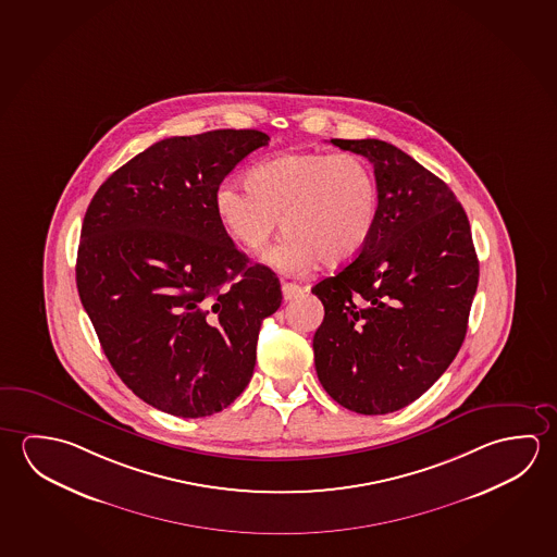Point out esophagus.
Here are the masks:
<instances>
[{
    "instance_id": "34e87169",
    "label": "esophagus",
    "mask_w": 557,
    "mask_h": 557,
    "mask_svg": "<svg viewBox=\"0 0 557 557\" xmlns=\"http://www.w3.org/2000/svg\"><path fill=\"white\" fill-rule=\"evenodd\" d=\"M283 299L285 301H292V299H297L299 295L305 293V287L301 285H297V283H283L282 285Z\"/></svg>"
}]
</instances>
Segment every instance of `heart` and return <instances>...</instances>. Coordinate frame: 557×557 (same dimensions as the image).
<instances>
[{
    "label": "heart",
    "mask_w": 557,
    "mask_h": 557,
    "mask_svg": "<svg viewBox=\"0 0 557 557\" xmlns=\"http://www.w3.org/2000/svg\"><path fill=\"white\" fill-rule=\"evenodd\" d=\"M245 186L221 184L213 210L231 240L255 252L285 231L265 252L268 264L299 275L322 262L346 264L373 235L381 194L373 166L359 156L301 151L255 164Z\"/></svg>",
    "instance_id": "heart-1"
}]
</instances>
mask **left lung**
<instances>
[{
    "mask_svg": "<svg viewBox=\"0 0 557 557\" xmlns=\"http://www.w3.org/2000/svg\"><path fill=\"white\" fill-rule=\"evenodd\" d=\"M373 163L381 208L356 260L312 293L324 305L312 349L324 391L347 410L408 406L453 363L478 289V256L456 196L381 139H332Z\"/></svg>",
    "mask_w": 557,
    "mask_h": 557,
    "instance_id": "8db88e82",
    "label": "left lung"
}]
</instances>
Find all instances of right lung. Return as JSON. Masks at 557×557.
I'll use <instances>...</instances> for the list:
<instances>
[{
	"mask_svg": "<svg viewBox=\"0 0 557 557\" xmlns=\"http://www.w3.org/2000/svg\"><path fill=\"white\" fill-rule=\"evenodd\" d=\"M268 141L258 129L166 137L110 174L85 213L83 309L124 384L171 416L233 404L282 305L277 275L248 262L213 210L223 178Z\"/></svg>",
	"mask_w": 557,
	"mask_h": 557,
	"instance_id": "add662e5",
	"label": "right lung"
}]
</instances>
